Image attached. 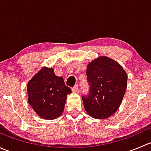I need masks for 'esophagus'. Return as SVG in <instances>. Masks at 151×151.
<instances>
[{"label": "esophagus", "instance_id": "esophagus-1", "mask_svg": "<svg viewBox=\"0 0 151 151\" xmlns=\"http://www.w3.org/2000/svg\"><path fill=\"white\" fill-rule=\"evenodd\" d=\"M71 91H72L73 92H74V93H76V92H77V91H79V87H78V85H76L75 86H74V87H73V88H71Z\"/></svg>", "mask_w": 151, "mask_h": 151}]
</instances>
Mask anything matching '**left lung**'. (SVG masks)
Instances as JSON below:
<instances>
[{
	"instance_id": "left-lung-1",
	"label": "left lung",
	"mask_w": 151,
	"mask_h": 151,
	"mask_svg": "<svg viewBox=\"0 0 151 151\" xmlns=\"http://www.w3.org/2000/svg\"><path fill=\"white\" fill-rule=\"evenodd\" d=\"M86 74L90 90L82 97L85 111L92 118H109L122 102L127 88L126 71L115 60L101 56L88 65Z\"/></svg>"
}]
</instances>
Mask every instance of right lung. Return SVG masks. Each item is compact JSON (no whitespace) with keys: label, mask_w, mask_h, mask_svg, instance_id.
I'll list each match as a JSON object with an SVG mask.
<instances>
[{"label":"right lung","mask_w":151,"mask_h":151,"mask_svg":"<svg viewBox=\"0 0 151 151\" xmlns=\"http://www.w3.org/2000/svg\"><path fill=\"white\" fill-rule=\"evenodd\" d=\"M28 103L44 119L58 118L64 109L66 96L71 91L62 77L55 74L52 68L43 67L28 82Z\"/></svg>","instance_id":"add662e5"}]
</instances>
